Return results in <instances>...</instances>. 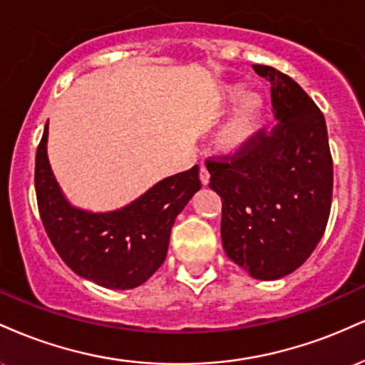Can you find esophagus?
Returning a JSON list of instances; mask_svg holds the SVG:
<instances>
[{"label":"esophagus","mask_w":365,"mask_h":365,"mask_svg":"<svg viewBox=\"0 0 365 365\" xmlns=\"http://www.w3.org/2000/svg\"><path fill=\"white\" fill-rule=\"evenodd\" d=\"M199 177H200V182H202V185H207V183H209V171H207L206 166H200Z\"/></svg>","instance_id":"34e87169"}]
</instances>
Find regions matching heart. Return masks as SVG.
<instances>
[{
    "label": "heart",
    "instance_id": "obj_1",
    "mask_svg": "<svg viewBox=\"0 0 365 365\" xmlns=\"http://www.w3.org/2000/svg\"><path fill=\"white\" fill-rule=\"evenodd\" d=\"M223 101L230 106L240 103L235 115L230 118L220 133L221 148L228 153H237V150L245 149L257 135L264 118V111H266V103L257 94L245 96L244 86H240V83L225 87Z\"/></svg>",
    "mask_w": 365,
    "mask_h": 365
}]
</instances>
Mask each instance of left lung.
<instances>
[{"mask_svg":"<svg viewBox=\"0 0 365 365\" xmlns=\"http://www.w3.org/2000/svg\"><path fill=\"white\" fill-rule=\"evenodd\" d=\"M271 82L278 120L245 149L209 159V187L221 197L225 252L255 279H278L319 244L333 199V159L324 116L302 87L273 66L254 65Z\"/></svg>","mask_w":365,"mask_h":365,"instance_id":"obj_1","label":"left lung"}]
</instances>
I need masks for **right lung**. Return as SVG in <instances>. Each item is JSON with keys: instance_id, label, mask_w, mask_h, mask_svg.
Here are the masks:
<instances>
[{"instance_id": "obj_1", "label": "right lung", "mask_w": 365, "mask_h": 365, "mask_svg": "<svg viewBox=\"0 0 365 365\" xmlns=\"http://www.w3.org/2000/svg\"><path fill=\"white\" fill-rule=\"evenodd\" d=\"M48 123L36 153V195L49 240L66 266L113 290L145 283L166 259L171 226L200 188L199 166L173 175L111 212L73 207L61 194L46 153Z\"/></svg>"}]
</instances>
